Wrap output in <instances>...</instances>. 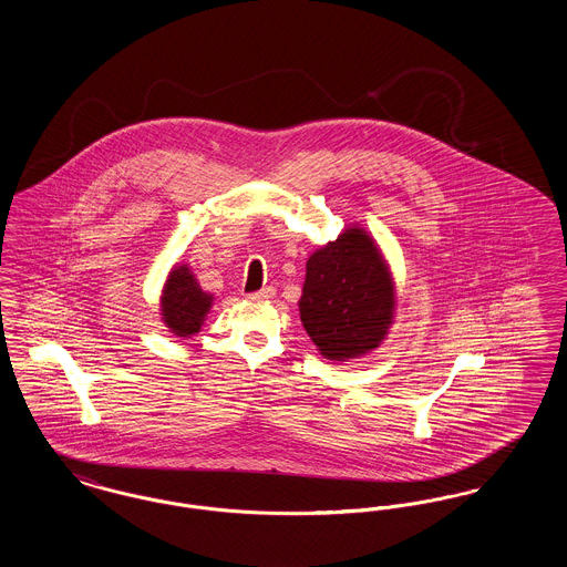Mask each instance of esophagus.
<instances>
[{
	"label": "esophagus",
	"instance_id": "34e87169",
	"mask_svg": "<svg viewBox=\"0 0 567 567\" xmlns=\"http://www.w3.org/2000/svg\"><path fill=\"white\" fill-rule=\"evenodd\" d=\"M274 296H276V289H274V287H264L261 291L250 293L248 299H252V301H266V299H271Z\"/></svg>",
	"mask_w": 567,
	"mask_h": 567
}]
</instances>
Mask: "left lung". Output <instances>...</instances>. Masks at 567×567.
Wrapping results in <instances>:
<instances>
[{"instance_id":"8db88e82","label":"left lung","mask_w":567,"mask_h":567,"mask_svg":"<svg viewBox=\"0 0 567 567\" xmlns=\"http://www.w3.org/2000/svg\"><path fill=\"white\" fill-rule=\"evenodd\" d=\"M393 315V276L368 231L352 225L310 255L299 317L324 359L347 361L374 351Z\"/></svg>"}]
</instances>
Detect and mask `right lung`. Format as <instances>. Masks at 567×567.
I'll return each mask as SVG.
<instances>
[{
  "instance_id": "1",
  "label": "right lung",
  "mask_w": 567,
  "mask_h": 567,
  "mask_svg": "<svg viewBox=\"0 0 567 567\" xmlns=\"http://www.w3.org/2000/svg\"><path fill=\"white\" fill-rule=\"evenodd\" d=\"M215 297L206 293L189 266H176L169 271L162 291V321L178 336H195L206 321Z\"/></svg>"
}]
</instances>
